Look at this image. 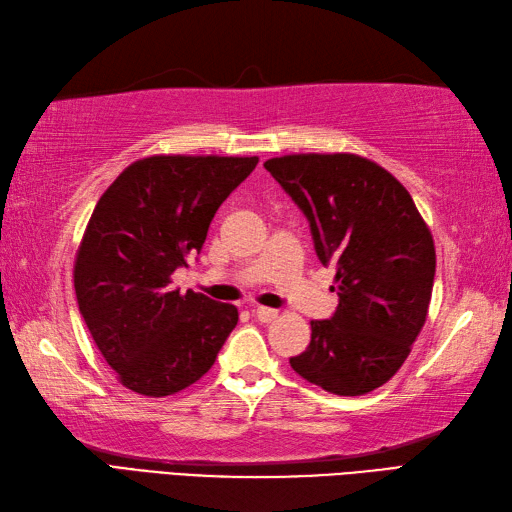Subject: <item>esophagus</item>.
I'll list each match as a JSON object with an SVG mask.
<instances>
[{
    "label": "esophagus",
    "instance_id": "obj_1",
    "mask_svg": "<svg viewBox=\"0 0 512 512\" xmlns=\"http://www.w3.org/2000/svg\"><path fill=\"white\" fill-rule=\"evenodd\" d=\"M254 315H256V320L267 324L271 320H276L278 311L276 309H269V306H254Z\"/></svg>",
    "mask_w": 512,
    "mask_h": 512
}]
</instances>
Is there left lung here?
Returning <instances> with one entry per match:
<instances>
[{
	"mask_svg": "<svg viewBox=\"0 0 512 512\" xmlns=\"http://www.w3.org/2000/svg\"><path fill=\"white\" fill-rule=\"evenodd\" d=\"M265 168L309 221L320 263L337 269V309L311 322V344L291 368L331 394L372 392L425 324L436 276L429 227L401 181L366 157L285 155Z\"/></svg>",
	"mask_w": 512,
	"mask_h": 512,
	"instance_id": "1",
	"label": "left lung"
}]
</instances>
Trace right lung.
Listing matches in <instances>:
<instances>
[{
    "label": "right lung",
    "instance_id": "add662e5",
    "mask_svg": "<svg viewBox=\"0 0 512 512\" xmlns=\"http://www.w3.org/2000/svg\"><path fill=\"white\" fill-rule=\"evenodd\" d=\"M258 157L153 155L105 190L74 265L78 311L124 388L168 396L217 361L238 322L234 304L170 287L201 252L221 203Z\"/></svg>",
    "mask_w": 512,
    "mask_h": 512
}]
</instances>
